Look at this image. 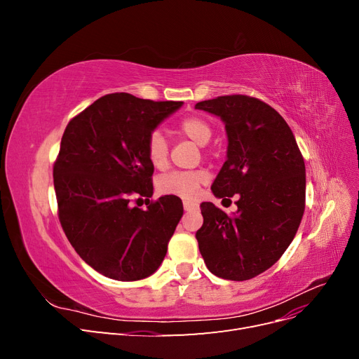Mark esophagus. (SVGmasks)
<instances>
[{"mask_svg": "<svg viewBox=\"0 0 359 359\" xmlns=\"http://www.w3.org/2000/svg\"><path fill=\"white\" fill-rule=\"evenodd\" d=\"M184 210H186L187 212L190 211H196L199 208V205L196 202H191V201H184Z\"/></svg>", "mask_w": 359, "mask_h": 359, "instance_id": "1", "label": "esophagus"}]
</instances>
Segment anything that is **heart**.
Returning <instances> with one entry per match:
<instances>
[{"instance_id":"1","label":"heart","mask_w":359,"mask_h":359,"mask_svg":"<svg viewBox=\"0 0 359 359\" xmlns=\"http://www.w3.org/2000/svg\"><path fill=\"white\" fill-rule=\"evenodd\" d=\"M178 132L193 140L199 147H205L210 142L212 136V128L199 116H187L178 124ZM147 157L151 165L156 169H163L168 165L169 148L166 137L160 132L151 133L147 142ZM208 173L205 170H184V172H170L163 175L157 187L163 194H172L182 199H191L198 194L201 186L208 181Z\"/></svg>"}]
</instances>
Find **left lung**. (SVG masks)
I'll return each instance as SVG.
<instances>
[{"mask_svg": "<svg viewBox=\"0 0 359 359\" xmlns=\"http://www.w3.org/2000/svg\"><path fill=\"white\" fill-rule=\"evenodd\" d=\"M194 107L219 116L227 135L214 196L238 194L232 214L201 203V255L214 276L250 280L273 266L295 238L306 208V165L290 127L269 104L238 94Z\"/></svg>", "mask_w": 359, "mask_h": 359, "instance_id": "8db88e82", "label": "left lung"}]
</instances>
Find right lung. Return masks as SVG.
<instances>
[{"label": "right lung", "mask_w": 359, "mask_h": 359, "mask_svg": "<svg viewBox=\"0 0 359 359\" xmlns=\"http://www.w3.org/2000/svg\"><path fill=\"white\" fill-rule=\"evenodd\" d=\"M182 102H153L127 93L100 97L76 115L53 165L60 222L67 240L97 273L135 281L154 274L184 208L161 196L147 210L132 196H153L149 135Z\"/></svg>", "instance_id": "obj_1"}]
</instances>
